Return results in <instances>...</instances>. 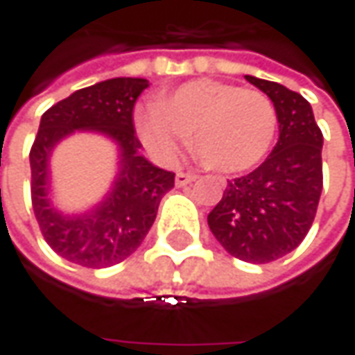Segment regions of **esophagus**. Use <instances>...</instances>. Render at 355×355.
Here are the masks:
<instances>
[{
  "mask_svg": "<svg viewBox=\"0 0 355 355\" xmlns=\"http://www.w3.org/2000/svg\"><path fill=\"white\" fill-rule=\"evenodd\" d=\"M196 180H198V175H196V173L178 171V175H175V185H178V187H184V185L191 184V182H196Z\"/></svg>",
  "mask_w": 355,
  "mask_h": 355,
  "instance_id": "obj_1",
  "label": "esophagus"
}]
</instances>
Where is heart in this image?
Listing matches in <instances>:
<instances>
[{
    "label": "heart",
    "mask_w": 355,
    "mask_h": 355,
    "mask_svg": "<svg viewBox=\"0 0 355 355\" xmlns=\"http://www.w3.org/2000/svg\"><path fill=\"white\" fill-rule=\"evenodd\" d=\"M277 110L261 90L201 78L164 96L156 108L136 114L146 148L175 162L185 142L213 171L235 173L259 164L277 134Z\"/></svg>",
    "instance_id": "heart-1"
}]
</instances>
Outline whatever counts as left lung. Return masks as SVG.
I'll return each instance as SVG.
<instances>
[{"mask_svg": "<svg viewBox=\"0 0 355 355\" xmlns=\"http://www.w3.org/2000/svg\"><path fill=\"white\" fill-rule=\"evenodd\" d=\"M245 78L275 104L279 142L257 170L227 182L207 223L229 254L265 265L294 251L312 227L322 193L324 138L304 96L272 80Z\"/></svg>", "mask_w": 355, "mask_h": 355, "instance_id": "left-lung-1", "label": "left lung"}]
</instances>
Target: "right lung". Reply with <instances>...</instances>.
Wrapping results in <instances>:
<instances>
[{
    "mask_svg": "<svg viewBox=\"0 0 355 355\" xmlns=\"http://www.w3.org/2000/svg\"><path fill=\"white\" fill-rule=\"evenodd\" d=\"M146 78L118 76L73 92L41 116L29 152L31 203L49 247L62 259L106 268L128 259L154 225L162 198L173 187L175 173L159 170L140 156L134 130V104L148 89ZM75 129L101 131L121 150L119 175L109 196L83 216H64L50 205L48 157L52 148Z\"/></svg>",
    "mask_w": 355,
    "mask_h": 355,
    "instance_id": "1",
    "label": "right lung"
}]
</instances>
